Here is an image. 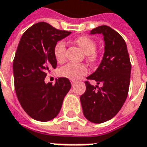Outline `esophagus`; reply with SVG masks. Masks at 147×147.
<instances>
[{
    "label": "esophagus",
    "instance_id": "1",
    "mask_svg": "<svg viewBox=\"0 0 147 147\" xmlns=\"http://www.w3.org/2000/svg\"><path fill=\"white\" fill-rule=\"evenodd\" d=\"M70 82H71V84L72 85H74V83L76 82V81L75 80H73V79H70Z\"/></svg>",
    "mask_w": 147,
    "mask_h": 147
}]
</instances>
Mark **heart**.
Instances as JSON below:
<instances>
[{"instance_id": "b5f03b06", "label": "heart", "mask_w": 147, "mask_h": 147, "mask_svg": "<svg viewBox=\"0 0 147 147\" xmlns=\"http://www.w3.org/2000/svg\"><path fill=\"white\" fill-rule=\"evenodd\" d=\"M74 41L86 53V57L88 61L90 62L91 64H94L97 61L98 54L95 52L96 43L94 42V39L86 35H82L76 38ZM65 52H66L65 43L64 41L57 42L54 46V49H53L54 57L57 62L61 63L65 60ZM86 73H87V67L85 65L74 64V63H69L59 70V74L61 77L73 80L78 79L81 76L84 75Z\"/></svg>"}]
</instances>
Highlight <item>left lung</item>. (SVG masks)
<instances>
[{"label": "left lung", "instance_id": "left-lung-1", "mask_svg": "<svg viewBox=\"0 0 147 147\" xmlns=\"http://www.w3.org/2000/svg\"><path fill=\"white\" fill-rule=\"evenodd\" d=\"M90 34H102L104 40V53L100 65L87 77L102 87L86 83V91L81 95L83 114L90 122L100 124L108 121L121 110L129 92L131 63L127 46L121 35L108 26H100Z\"/></svg>", "mask_w": 147, "mask_h": 147}]
</instances>
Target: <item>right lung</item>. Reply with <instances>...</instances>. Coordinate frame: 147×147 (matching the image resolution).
<instances>
[{"instance_id":"obj_1","label":"right lung","mask_w":147,"mask_h":147,"mask_svg":"<svg viewBox=\"0 0 147 147\" xmlns=\"http://www.w3.org/2000/svg\"><path fill=\"white\" fill-rule=\"evenodd\" d=\"M70 34L41 22L26 30L19 41L13 63L14 87L22 108L36 121L57 117L71 88L66 78H58L54 85L44 82L50 69L57 67L54 46Z\"/></svg>"}]
</instances>
